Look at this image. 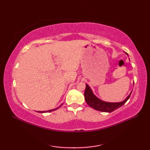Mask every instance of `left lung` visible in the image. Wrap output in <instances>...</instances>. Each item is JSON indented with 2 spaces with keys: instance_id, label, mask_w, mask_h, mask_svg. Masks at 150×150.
Segmentation results:
<instances>
[{
  "instance_id": "1",
  "label": "left lung",
  "mask_w": 150,
  "mask_h": 150,
  "mask_svg": "<svg viewBox=\"0 0 150 150\" xmlns=\"http://www.w3.org/2000/svg\"><path fill=\"white\" fill-rule=\"evenodd\" d=\"M127 55L128 53H125ZM134 84V83H133ZM132 92L129 93V95L125 99L121 102H118V103H110V102H106L103 100L100 99L98 98L96 95H95L93 91L89 86L86 84V90L84 92V97L86 103L90 106L91 108H93L94 110H96L100 111H103V112H107V113H111L115 110L118 108H119L125 104L127 100L129 99L130 95L132 94Z\"/></svg>"
}]
</instances>
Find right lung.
I'll return each mask as SVG.
<instances>
[{
  "label": "right lung",
  "mask_w": 150,
  "mask_h": 150,
  "mask_svg": "<svg viewBox=\"0 0 150 150\" xmlns=\"http://www.w3.org/2000/svg\"><path fill=\"white\" fill-rule=\"evenodd\" d=\"M62 105V104L60 105V106H59V107H58V108H55V109H53V110H48V111H37V112H39V113H47V112H52V111H55V110H57V109H59V108Z\"/></svg>",
  "instance_id": "add662e5"
}]
</instances>
